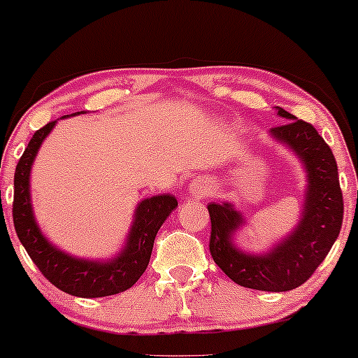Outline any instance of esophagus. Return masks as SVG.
Listing matches in <instances>:
<instances>
[{"label":"esophagus","instance_id":"esophagus-1","mask_svg":"<svg viewBox=\"0 0 358 358\" xmlns=\"http://www.w3.org/2000/svg\"><path fill=\"white\" fill-rule=\"evenodd\" d=\"M208 192V185L203 182V180H195V182H192L190 185V193L195 196H200V195H205V193Z\"/></svg>","mask_w":358,"mask_h":358}]
</instances>
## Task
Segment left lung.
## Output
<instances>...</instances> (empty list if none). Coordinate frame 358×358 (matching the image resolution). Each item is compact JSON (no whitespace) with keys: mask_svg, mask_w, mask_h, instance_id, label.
Segmentation results:
<instances>
[{"mask_svg":"<svg viewBox=\"0 0 358 358\" xmlns=\"http://www.w3.org/2000/svg\"><path fill=\"white\" fill-rule=\"evenodd\" d=\"M285 124L271 129L305 163L308 173L306 202L296 231L264 256L236 249L232 236L242 225V215L231 203H208L212 222L210 254L215 264L237 285L259 291H289L301 286L323 262L338 237L343 222V195L338 168L330 146L310 122L278 109Z\"/></svg>","mask_w":358,"mask_h":358,"instance_id":"obj_1","label":"left lung"}]
</instances>
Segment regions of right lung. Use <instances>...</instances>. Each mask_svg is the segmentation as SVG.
Segmentation results:
<instances>
[{
    "mask_svg": "<svg viewBox=\"0 0 358 358\" xmlns=\"http://www.w3.org/2000/svg\"><path fill=\"white\" fill-rule=\"evenodd\" d=\"M67 117V116H64ZM55 121L48 122L28 143L15 170L13 224L16 236L36 268L53 286L80 298H102L129 289L150 264L155 237L166 217L175 210L173 195H158L143 200L127 236L126 248L109 262L84 261L62 252L43 237L36 225L30 203V168L38 148L50 133Z\"/></svg>",
    "mask_w": 358,
    "mask_h": 358,
    "instance_id": "add662e5",
    "label": "right lung"
}]
</instances>
